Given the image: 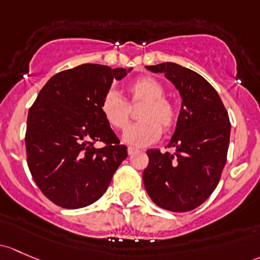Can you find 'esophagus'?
<instances>
[{
    "instance_id": "esophagus-1",
    "label": "esophagus",
    "mask_w": 260,
    "mask_h": 260,
    "mask_svg": "<svg viewBox=\"0 0 260 260\" xmlns=\"http://www.w3.org/2000/svg\"><path fill=\"white\" fill-rule=\"evenodd\" d=\"M136 152H137V149H136V148H132V147H128V154L132 155V154H135Z\"/></svg>"
}]
</instances>
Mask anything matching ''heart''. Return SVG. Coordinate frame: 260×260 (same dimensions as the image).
Masks as SVG:
<instances>
[{"label": "heart", "instance_id": "1", "mask_svg": "<svg viewBox=\"0 0 260 260\" xmlns=\"http://www.w3.org/2000/svg\"><path fill=\"white\" fill-rule=\"evenodd\" d=\"M128 93L132 103L144 102L139 112V121L128 125L123 133V142L133 147H146L154 143L165 132L173 129L177 123V111L174 106L166 100V89L159 81L153 77H139L128 86ZM101 111L109 124L114 128L125 127L131 113L127 101L117 91H108L101 102Z\"/></svg>", "mask_w": 260, "mask_h": 260}]
</instances>
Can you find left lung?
<instances>
[{
  "label": "left lung",
  "mask_w": 260,
  "mask_h": 260,
  "mask_svg": "<svg viewBox=\"0 0 260 260\" xmlns=\"http://www.w3.org/2000/svg\"><path fill=\"white\" fill-rule=\"evenodd\" d=\"M146 68L173 83L182 105L167 146L176 151H147L144 187L160 208L189 212L209 198L220 179L231 137L228 112L217 91L194 71L172 62Z\"/></svg>",
  "instance_id": "left-lung-1"
}]
</instances>
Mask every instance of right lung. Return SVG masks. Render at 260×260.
<instances>
[{"label":"right lung","mask_w":260,"mask_h":260,"mask_svg":"<svg viewBox=\"0 0 260 260\" xmlns=\"http://www.w3.org/2000/svg\"><path fill=\"white\" fill-rule=\"evenodd\" d=\"M132 68L86 63L48 80L27 117V163L41 192L57 206L77 209L107 190L127 158V147L101 111L113 80ZM103 141V149L94 147Z\"/></svg>","instance_id":"obj_1"}]
</instances>
